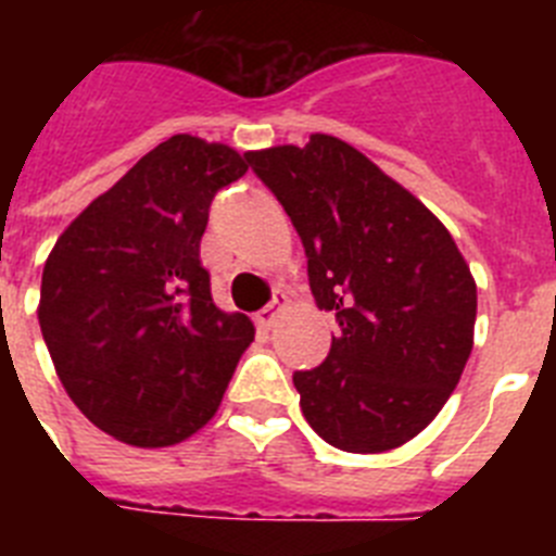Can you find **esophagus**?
Returning a JSON list of instances; mask_svg holds the SVG:
<instances>
[{"mask_svg": "<svg viewBox=\"0 0 556 556\" xmlns=\"http://www.w3.org/2000/svg\"><path fill=\"white\" fill-rule=\"evenodd\" d=\"M283 306H287V294H275L273 303L255 314V326L262 328V331H269V328L275 326V320H278V314H281Z\"/></svg>", "mask_w": 556, "mask_h": 556, "instance_id": "obj_1", "label": "esophagus"}]
</instances>
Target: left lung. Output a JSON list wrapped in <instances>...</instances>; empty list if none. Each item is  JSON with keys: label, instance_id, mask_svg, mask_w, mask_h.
Returning <instances> with one entry per match:
<instances>
[{"label": "left lung", "instance_id": "8db88e82", "mask_svg": "<svg viewBox=\"0 0 556 556\" xmlns=\"http://www.w3.org/2000/svg\"><path fill=\"white\" fill-rule=\"evenodd\" d=\"M283 205L314 301L337 314L326 362L292 376L328 445L381 454L443 409L473 351L476 281L445 225L345 141L244 155Z\"/></svg>", "mask_w": 556, "mask_h": 556}]
</instances>
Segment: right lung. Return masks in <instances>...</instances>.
<instances>
[{"mask_svg":"<svg viewBox=\"0 0 556 556\" xmlns=\"http://www.w3.org/2000/svg\"><path fill=\"white\" fill-rule=\"evenodd\" d=\"M248 172L225 144L172 136L68 225L41 278L43 342L77 409L139 448L208 424L253 342L211 301L200 239L211 200Z\"/></svg>","mask_w":556,"mask_h":556,"instance_id":"add662e5","label":"right lung"}]
</instances>
